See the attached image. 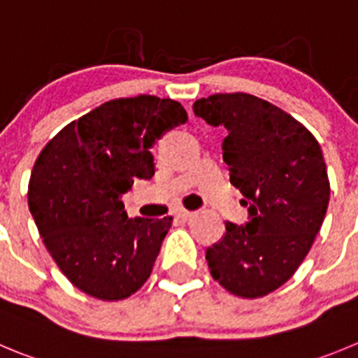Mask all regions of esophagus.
I'll list each match as a JSON object with an SVG mask.
<instances>
[{
  "label": "esophagus",
  "instance_id": "obj_1",
  "mask_svg": "<svg viewBox=\"0 0 358 358\" xmlns=\"http://www.w3.org/2000/svg\"><path fill=\"white\" fill-rule=\"evenodd\" d=\"M193 216H195V213H189V210H179V213H177V217H179V220H182V221L192 220Z\"/></svg>",
  "mask_w": 358,
  "mask_h": 358
}]
</instances>
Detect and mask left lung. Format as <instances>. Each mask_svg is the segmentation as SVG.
Returning a JSON list of instances; mask_svg holds the SVG:
<instances>
[{"label": "left lung", "mask_w": 358, "mask_h": 358, "mask_svg": "<svg viewBox=\"0 0 358 358\" xmlns=\"http://www.w3.org/2000/svg\"><path fill=\"white\" fill-rule=\"evenodd\" d=\"M193 110L227 128L223 159L250 213L246 227L227 221L206 251L210 275L237 297H265L295 274L322 228L330 199L322 148L302 122L253 94H210Z\"/></svg>", "instance_id": "left-lung-1"}]
</instances>
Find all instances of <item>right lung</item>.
<instances>
[{"label": "right lung", "mask_w": 358, "mask_h": 358, "mask_svg": "<svg viewBox=\"0 0 358 358\" xmlns=\"http://www.w3.org/2000/svg\"><path fill=\"white\" fill-rule=\"evenodd\" d=\"M186 121L170 98H115L64 126L36 158L29 210L59 271L90 297L122 301L151 275L172 217L130 220L121 195L155 176L151 145Z\"/></svg>", "instance_id": "add662e5"}]
</instances>
